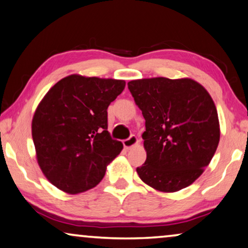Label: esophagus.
Returning a JSON list of instances; mask_svg holds the SVG:
<instances>
[{"label":"esophagus","instance_id":"obj_1","mask_svg":"<svg viewBox=\"0 0 248 248\" xmlns=\"http://www.w3.org/2000/svg\"><path fill=\"white\" fill-rule=\"evenodd\" d=\"M122 143H124V148H126V150H130L131 147H134L135 145L138 143V140H137V137L135 136V135H131L129 138L124 140V141H122Z\"/></svg>","mask_w":248,"mask_h":248}]
</instances>
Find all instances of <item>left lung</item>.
Here are the masks:
<instances>
[{"label":"left lung","mask_w":248,"mask_h":248,"mask_svg":"<svg viewBox=\"0 0 248 248\" xmlns=\"http://www.w3.org/2000/svg\"><path fill=\"white\" fill-rule=\"evenodd\" d=\"M128 88L146 127L141 135L146 161L136 169L138 176L164 193L188 187L204 172L219 145L212 97L189 78L137 79Z\"/></svg>","instance_id":"obj_1"}]
</instances>
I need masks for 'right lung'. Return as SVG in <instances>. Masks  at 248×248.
<instances>
[{
    "mask_svg": "<svg viewBox=\"0 0 248 248\" xmlns=\"http://www.w3.org/2000/svg\"><path fill=\"white\" fill-rule=\"evenodd\" d=\"M124 80L70 75L49 90L36 108L31 135L44 176L68 194L96 186L117 157L121 141L108 131V108Z\"/></svg>",
    "mask_w": 248,
    "mask_h": 248,
    "instance_id": "obj_1",
    "label": "right lung"
}]
</instances>
